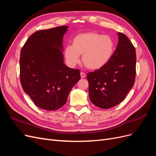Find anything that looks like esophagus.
Instances as JSON below:
<instances>
[{"label": "esophagus", "instance_id": "1", "mask_svg": "<svg viewBox=\"0 0 156 156\" xmlns=\"http://www.w3.org/2000/svg\"><path fill=\"white\" fill-rule=\"evenodd\" d=\"M81 77L82 79L85 78L86 77V74L84 73H83V72H81Z\"/></svg>", "mask_w": 156, "mask_h": 156}]
</instances>
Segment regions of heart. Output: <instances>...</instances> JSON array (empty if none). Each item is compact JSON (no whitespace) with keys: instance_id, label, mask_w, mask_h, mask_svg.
<instances>
[{"instance_id":"heart-1","label":"heart","mask_w":156,"mask_h":156,"mask_svg":"<svg viewBox=\"0 0 156 156\" xmlns=\"http://www.w3.org/2000/svg\"><path fill=\"white\" fill-rule=\"evenodd\" d=\"M115 44L111 37L96 32L81 33L75 36L72 45L64 49L68 64L75 66L83 55V62L88 69H100L109 61L114 53Z\"/></svg>"}]
</instances>
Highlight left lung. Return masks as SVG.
<instances>
[{"label": "left lung", "instance_id": "1", "mask_svg": "<svg viewBox=\"0 0 156 156\" xmlns=\"http://www.w3.org/2000/svg\"><path fill=\"white\" fill-rule=\"evenodd\" d=\"M104 66L87 74L89 97L94 105L109 108L119 105L133 87L136 75L135 49L124 34Z\"/></svg>", "mask_w": 156, "mask_h": 156}]
</instances>
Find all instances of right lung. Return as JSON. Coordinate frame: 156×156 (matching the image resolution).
I'll return each mask as SVG.
<instances>
[{
	"label": "right lung",
	"mask_w": 156,
	"mask_h": 156,
	"mask_svg": "<svg viewBox=\"0 0 156 156\" xmlns=\"http://www.w3.org/2000/svg\"><path fill=\"white\" fill-rule=\"evenodd\" d=\"M68 26L35 32L21 50L20 81L23 90L40 108L63 107L69 93L81 79L79 69L63 62L62 38Z\"/></svg>",
	"instance_id": "obj_1"
}]
</instances>
